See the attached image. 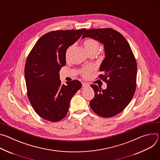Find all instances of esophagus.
Returning <instances> with one entry per match:
<instances>
[{"label": "esophagus", "instance_id": "1", "mask_svg": "<svg viewBox=\"0 0 160 160\" xmlns=\"http://www.w3.org/2000/svg\"><path fill=\"white\" fill-rule=\"evenodd\" d=\"M89 85L85 82H82V87H88Z\"/></svg>", "mask_w": 160, "mask_h": 160}]
</instances>
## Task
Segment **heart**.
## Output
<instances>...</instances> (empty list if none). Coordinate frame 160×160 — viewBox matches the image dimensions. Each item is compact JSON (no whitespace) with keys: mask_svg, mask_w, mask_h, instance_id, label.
<instances>
[{"mask_svg":"<svg viewBox=\"0 0 160 160\" xmlns=\"http://www.w3.org/2000/svg\"><path fill=\"white\" fill-rule=\"evenodd\" d=\"M83 45L84 48L85 49L86 51L87 52V53L88 54H92V53H97L98 50H99V42L94 38H87V39H85L83 42ZM72 48H73L72 45V46L68 48V49H67L66 52V57H68V55H69V54L71 52ZM91 71H92V68H84L80 71V72H81V73L82 74V75L83 77H87L90 74Z\"/></svg>","mask_w":160,"mask_h":160,"instance_id":"1","label":"heart"}]
</instances>
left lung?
I'll use <instances>...</instances> for the list:
<instances>
[{"label": "left lung", "mask_w": 160, "mask_h": 160, "mask_svg": "<svg viewBox=\"0 0 160 160\" xmlns=\"http://www.w3.org/2000/svg\"><path fill=\"white\" fill-rule=\"evenodd\" d=\"M94 38L104 45L105 58L99 76L107 83L105 90L91 85L95 92L90 102L98 115L109 118L121 112L132 100L136 88L137 62L129 43L117 31L111 28L87 30L82 36Z\"/></svg>", "instance_id": "left-lung-1"}]
</instances>
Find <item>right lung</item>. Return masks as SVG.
<instances>
[{
  "mask_svg": "<svg viewBox=\"0 0 160 160\" xmlns=\"http://www.w3.org/2000/svg\"><path fill=\"white\" fill-rule=\"evenodd\" d=\"M85 30L45 33L28 56L25 67L28 98L35 111L48 121L56 122L66 117L72 97L82 86L76 80L61 84L59 71L66 64V50Z\"/></svg>",
  "mask_w": 160,
  "mask_h": 160,
  "instance_id": "1",
  "label": "right lung"
}]
</instances>
